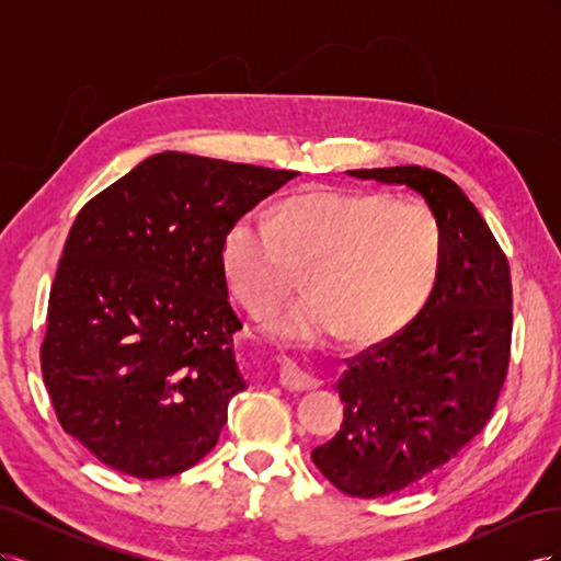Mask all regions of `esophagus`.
Masks as SVG:
<instances>
[{"label": "esophagus", "mask_w": 561, "mask_h": 561, "mask_svg": "<svg viewBox=\"0 0 561 561\" xmlns=\"http://www.w3.org/2000/svg\"><path fill=\"white\" fill-rule=\"evenodd\" d=\"M280 383L290 390H311L318 388V379L309 375L307 369H301L297 363L290 358L280 360Z\"/></svg>", "instance_id": "1"}]
</instances>
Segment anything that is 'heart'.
Returning <instances> with one entry per match:
<instances>
[{
  "label": "heart",
  "mask_w": 561,
  "mask_h": 561,
  "mask_svg": "<svg viewBox=\"0 0 561 561\" xmlns=\"http://www.w3.org/2000/svg\"><path fill=\"white\" fill-rule=\"evenodd\" d=\"M219 262L254 316L274 311L309 266V297L266 325L283 344L316 346L393 339L428 307L445 264V231L423 203L383 194L313 190L271 219L248 213L227 229Z\"/></svg>",
  "instance_id": "1"
}]
</instances>
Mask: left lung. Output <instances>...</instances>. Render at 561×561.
<instances>
[{
    "mask_svg": "<svg viewBox=\"0 0 561 561\" xmlns=\"http://www.w3.org/2000/svg\"><path fill=\"white\" fill-rule=\"evenodd\" d=\"M404 184L445 231L435 295L410 328L346 363L336 390L344 421L311 451L348 496L379 499L428 478L494 412L511 360V266L480 210L443 173L421 165L346 171Z\"/></svg>",
    "mask_w": 561,
    "mask_h": 561,
    "instance_id": "obj_1",
    "label": "left lung"
}]
</instances>
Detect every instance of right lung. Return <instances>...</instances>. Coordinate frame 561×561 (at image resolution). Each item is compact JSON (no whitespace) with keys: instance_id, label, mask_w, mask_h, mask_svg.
Masks as SVG:
<instances>
[{"instance_id":"1","label":"right lung","mask_w":561,"mask_h":561,"mask_svg":"<svg viewBox=\"0 0 561 561\" xmlns=\"http://www.w3.org/2000/svg\"><path fill=\"white\" fill-rule=\"evenodd\" d=\"M297 171L161 151L91 198L50 287L42 371L67 435L140 480L198 463L248 388L219 248Z\"/></svg>"}]
</instances>
